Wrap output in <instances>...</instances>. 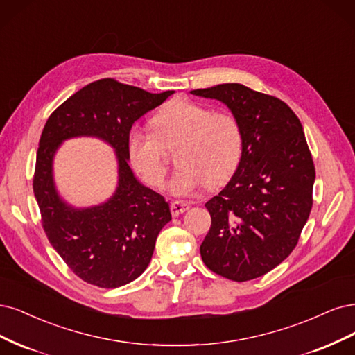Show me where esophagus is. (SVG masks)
<instances>
[{"label":"esophagus","mask_w":355,"mask_h":355,"mask_svg":"<svg viewBox=\"0 0 355 355\" xmlns=\"http://www.w3.org/2000/svg\"><path fill=\"white\" fill-rule=\"evenodd\" d=\"M189 208H190V205L184 200H174L173 203H171V212H173L174 216H178L180 214L186 212Z\"/></svg>","instance_id":"esophagus-1"}]
</instances>
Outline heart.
Masks as SVG:
<instances>
[{
  "instance_id": "1",
  "label": "heart",
  "mask_w": 355,
  "mask_h": 355,
  "mask_svg": "<svg viewBox=\"0 0 355 355\" xmlns=\"http://www.w3.org/2000/svg\"><path fill=\"white\" fill-rule=\"evenodd\" d=\"M152 134L131 130L128 161L148 187L161 189L168 166L164 150L174 148L180 165L168 184L173 196H191L208 184L223 186L233 177L243 155V131L228 112H214L203 103L175 100L150 121Z\"/></svg>"
}]
</instances>
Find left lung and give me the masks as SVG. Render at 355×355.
Listing matches in <instances>:
<instances>
[{
    "mask_svg": "<svg viewBox=\"0 0 355 355\" xmlns=\"http://www.w3.org/2000/svg\"><path fill=\"white\" fill-rule=\"evenodd\" d=\"M191 94L224 103L243 131L234 175L205 203L212 223L202 259L234 282L261 277L291 255L313 208L315 169L302 125L284 101L242 84Z\"/></svg>",
    "mask_w": 355,
    "mask_h": 355,
    "instance_id": "8db88e82",
    "label": "left lung"
}]
</instances>
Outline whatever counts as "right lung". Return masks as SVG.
<instances>
[{"mask_svg":"<svg viewBox=\"0 0 355 355\" xmlns=\"http://www.w3.org/2000/svg\"><path fill=\"white\" fill-rule=\"evenodd\" d=\"M173 94H152L115 79H100L57 107L42 130L33 193L44 232L67 267L89 284L110 289L135 280L152 259L159 232L171 221L164 196L135 178L125 144L132 123ZM75 136H96L117 155V190L96 207L75 209L55 187V152Z\"/></svg>","mask_w":355,"mask_h":355,"instance_id":"obj_1","label":"right lung"}]
</instances>
